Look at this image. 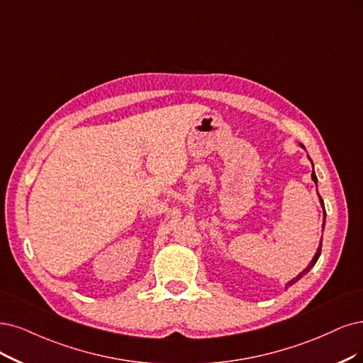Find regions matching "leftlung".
<instances>
[{
  "label": "left lung",
  "instance_id": "1",
  "mask_svg": "<svg viewBox=\"0 0 363 363\" xmlns=\"http://www.w3.org/2000/svg\"><path fill=\"white\" fill-rule=\"evenodd\" d=\"M311 178H313V181L315 182V185H317V177H315V173H314V172L311 173ZM318 197H320V196H318ZM320 202H321V206H323V199H321V197H320ZM323 209H325V206H323ZM325 218H326V212H325ZM323 227H325V221H323ZM320 254H321V242H320V245H318V248H317V252H315V256H314V259L311 260L310 266H308L305 271H302V272H301V274H299V275H298L296 278H293L291 281H289V283L286 284V290H287V289H289L290 286H293L294 283H296V281H298V279H301V278H302V275H305V274H306L308 271H310V269H311V267H313V266H314V264L317 263V260H318V257H320Z\"/></svg>",
  "mask_w": 363,
  "mask_h": 363
}]
</instances>
